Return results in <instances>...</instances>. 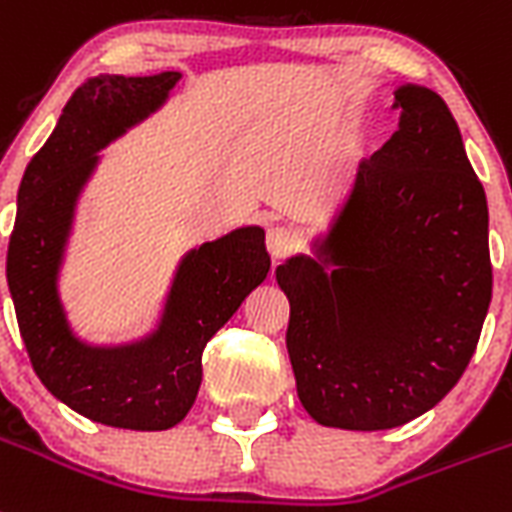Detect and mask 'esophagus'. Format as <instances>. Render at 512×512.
Wrapping results in <instances>:
<instances>
[{
  "instance_id": "34e87169",
  "label": "esophagus",
  "mask_w": 512,
  "mask_h": 512,
  "mask_svg": "<svg viewBox=\"0 0 512 512\" xmlns=\"http://www.w3.org/2000/svg\"><path fill=\"white\" fill-rule=\"evenodd\" d=\"M299 234L291 229V226H273L268 231V252L275 257V260H283V257L293 255L299 250Z\"/></svg>"
}]
</instances>
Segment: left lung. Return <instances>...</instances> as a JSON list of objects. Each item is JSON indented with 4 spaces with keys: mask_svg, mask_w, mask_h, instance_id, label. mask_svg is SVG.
<instances>
[{
    "mask_svg": "<svg viewBox=\"0 0 512 512\" xmlns=\"http://www.w3.org/2000/svg\"><path fill=\"white\" fill-rule=\"evenodd\" d=\"M399 131L355 172L327 255L275 278L304 410L322 425L386 430L459 384L492 299L490 213L441 95L402 87Z\"/></svg>",
    "mask_w": 512,
    "mask_h": 512,
    "instance_id": "obj_1",
    "label": "left lung"
}]
</instances>
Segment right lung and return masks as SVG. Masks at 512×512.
I'll list each match as a JSON object with an SVG mask.
<instances>
[{
  "mask_svg": "<svg viewBox=\"0 0 512 512\" xmlns=\"http://www.w3.org/2000/svg\"><path fill=\"white\" fill-rule=\"evenodd\" d=\"M177 79L180 71L102 74L79 84L17 193L7 283L30 363L53 397L110 428L167 430L188 415L201 389L206 342L270 270L265 231L237 229L185 257L154 337L105 350L71 335L56 273L95 151L157 108Z\"/></svg>",
  "mask_w": 512,
  "mask_h": 512,
  "instance_id": "obj_1",
  "label": "right lung"
}]
</instances>
